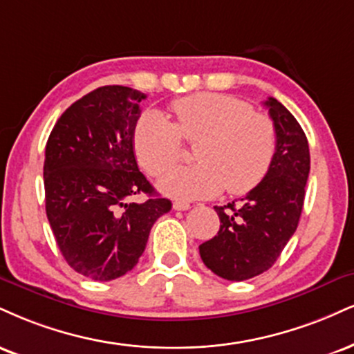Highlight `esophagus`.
Listing matches in <instances>:
<instances>
[{"label":"esophagus","mask_w":354,"mask_h":354,"mask_svg":"<svg viewBox=\"0 0 354 354\" xmlns=\"http://www.w3.org/2000/svg\"><path fill=\"white\" fill-rule=\"evenodd\" d=\"M191 207L189 203H185V201H174L173 203V209L174 211H188Z\"/></svg>","instance_id":"obj_1"}]
</instances>
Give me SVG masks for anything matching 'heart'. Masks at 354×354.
<instances>
[{"instance_id": "obj_1", "label": "heart", "mask_w": 354, "mask_h": 354, "mask_svg": "<svg viewBox=\"0 0 354 354\" xmlns=\"http://www.w3.org/2000/svg\"><path fill=\"white\" fill-rule=\"evenodd\" d=\"M174 122L147 110L135 125L133 147L151 176H161L179 159L180 138L194 142L196 165L175 169L158 186L174 199L241 196L257 188L269 174L277 153V130L267 115L225 93H196L171 104Z\"/></svg>"}]
</instances>
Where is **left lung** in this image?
I'll return each mask as SVG.
<instances>
[{
    "label": "left lung",
    "mask_w": 354,
    "mask_h": 354,
    "mask_svg": "<svg viewBox=\"0 0 354 354\" xmlns=\"http://www.w3.org/2000/svg\"><path fill=\"white\" fill-rule=\"evenodd\" d=\"M277 130L269 174L241 203L214 206L218 236L199 245L204 266L232 282L252 279L274 266L299 225L310 173V150L300 123L274 97L263 102Z\"/></svg>",
    "instance_id": "1"
}]
</instances>
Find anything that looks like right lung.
<instances>
[{"mask_svg":"<svg viewBox=\"0 0 354 354\" xmlns=\"http://www.w3.org/2000/svg\"><path fill=\"white\" fill-rule=\"evenodd\" d=\"M147 95L104 85L59 117L46 143V214L64 259L109 282L138 263L155 221L171 209L138 169L133 131ZM147 194L143 203L131 195Z\"/></svg>","mask_w":354,"mask_h":354,"instance_id":"right-lung-1","label":"right lung"}]
</instances>
